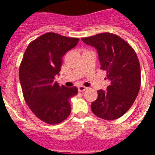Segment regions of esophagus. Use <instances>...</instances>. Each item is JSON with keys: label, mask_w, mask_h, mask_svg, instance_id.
Masks as SVG:
<instances>
[{"label": "esophagus", "mask_w": 155, "mask_h": 155, "mask_svg": "<svg viewBox=\"0 0 155 155\" xmlns=\"http://www.w3.org/2000/svg\"><path fill=\"white\" fill-rule=\"evenodd\" d=\"M86 89H87V87H84V86L81 85V86H79V87H78V91H81H81H85Z\"/></svg>", "instance_id": "obj_1"}]
</instances>
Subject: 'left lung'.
<instances>
[{
    "label": "left lung",
    "mask_w": 155,
    "mask_h": 155,
    "mask_svg": "<svg viewBox=\"0 0 155 155\" xmlns=\"http://www.w3.org/2000/svg\"><path fill=\"white\" fill-rule=\"evenodd\" d=\"M81 40L96 49L100 68L106 71V78L110 81L106 91H98V98L91 105V110L105 120L120 118L132 106L140 87L137 56L125 40L109 32L82 38Z\"/></svg>",
    "instance_id": "obj_1"
}]
</instances>
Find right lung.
<instances>
[{"instance_id": "add662e5", "label": "right lung", "mask_w": 155, "mask_h": 155, "mask_svg": "<svg viewBox=\"0 0 155 155\" xmlns=\"http://www.w3.org/2000/svg\"><path fill=\"white\" fill-rule=\"evenodd\" d=\"M78 41L48 32L29 43L24 53L19 79L25 101L46 124H60L71 113V98L78 94V88L60 86L54 78L61 71L63 57Z\"/></svg>"}]
</instances>
